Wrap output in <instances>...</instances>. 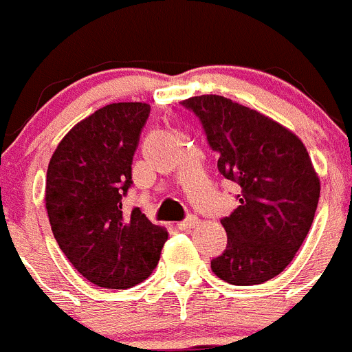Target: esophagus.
Segmentation results:
<instances>
[{
	"mask_svg": "<svg viewBox=\"0 0 352 352\" xmlns=\"http://www.w3.org/2000/svg\"><path fill=\"white\" fill-rule=\"evenodd\" d=\"M197 223H199L197 217H195V214H188V217H186V219L183 220V222L178 223V227H179V229H182V231H188V229H194V227L197 226Z\"/></svg>",
	"mask_w": 352,
	"mask_h": 352,
	"instance_id": "1",
	"label": "esophagus"
}]
</instances>
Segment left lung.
Listing matches in <instances>:
<instances>
[{
    "instance_id": "1",
    "label": "left lung",
    "mask_w": 352,
    "mask_h": 352,
    "mask_svg": "<svg viewBox=\"0 0 352 352\" xmlns=\"http://www.w3.org/2000/svg\"><path fill=\"white\" fill-rule=\"evenodd\" d=\"M195 114L219 153V173L241 188L239 206L223 217L227 247L211 261L219 278L256 285L282 273L314 222L319 178L303 142L254 109L219 95L192 96Z\"/></svg>"
}]
</instances>
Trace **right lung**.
<instances>
[{
	"label": "right lung",
	"mask_w": 352,
	"mask_h": 352,
	"mask_svg": "<svg viewBox=\"0 0 352 352\" xmlns=\"http://www.w3.org/2000/svg\"><path fill=\"white\" fill-rule=\"evenodd\" d=\"M148 104L120 102L77 123L47 169L45 208L56 241L91 284L129 289L157 268L167 231L139 208L123 210Z\"/></svg>",
	"instance_id": "add662e5"
}]
</instances>
